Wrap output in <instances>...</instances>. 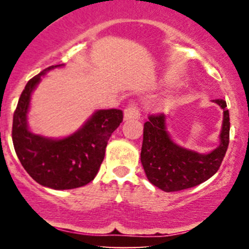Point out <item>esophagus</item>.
<instances>
[{
  "mask_svg": "<svg viewBox=\"0 0 249 249\" xmlns=\"http://www.w3.org/2000/svg\"><path fill=\"white\" fill-rule=\"evenodd\" d=\"M141 118V111L138 105L134 102H130L124 110V119H139Z\"/></svg>",
  "mask_w": 249,
  "mask_h": 249,
  "instance_id": "1",
  "label": "esophagus"
}]
</instances>
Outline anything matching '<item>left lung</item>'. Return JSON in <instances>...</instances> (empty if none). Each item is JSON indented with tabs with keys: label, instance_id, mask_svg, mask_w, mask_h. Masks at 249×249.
<instances>
[{
	"label": "left lung",
	"instance_id": "obj_1",
	"mask_svg": "<svg viewBox=\"0 0 249 249\" xmlns=\"http://www.w3.org/2000/svg\"><path fill=\"white\" fill-rule=\"evenodd\" d=\"M224 110L219 147L208 154L185 150L171 141L165 130V115H148L144 124L141 160L151 184L165 192L196 186L218 172L230 144V112L224 99H215Z\"/></svg>",
	"mask_w": 249,
	"mask_h": 249
}]
</instances>
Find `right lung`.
I'll list each match as a JSON object with an SVG mask.
<instances>
[{"label": "right lung", "instance_id": "add662e5", "mask_svg": "<svg viewBox=\"0 0 249 249\" xmlns=\"http://www.w3.org/2000/svg\"><path fill=\"white\" fill-rule=\"evenodd\" d=\"M53 68L43 70L25 85L14 112L11 137L17 157L31 178L53 190H71L95 178L108 139L124 115L117 108L97 111L78 132L61 141L33 134L27 126L30 95L41 76Z\"/></svg>", "mask_w": 249, "mask_h": 249}]
</instances>
